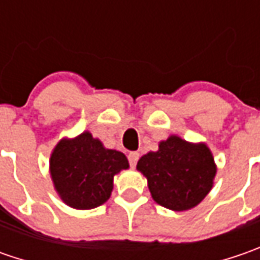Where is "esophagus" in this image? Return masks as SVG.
Returning a JSON list of instances; mask_svg holds the SVG:
<instances>
[{"mask_svg": "<svg viewBox=\"0 0 260 260\" xmlns=\"http://www.w3.org/2000/svg\"><path fill=\"white\" fill-rule=\"evenodd\" d=\"M127 157H128V164H130V166L135 168L136 164H137V160H139V153H137V152H130Z\"/></svg>", "mask_w": 260, "mask_h": 260, "instance_id": "obj_1", "label": "esophagus"}]
</instances>
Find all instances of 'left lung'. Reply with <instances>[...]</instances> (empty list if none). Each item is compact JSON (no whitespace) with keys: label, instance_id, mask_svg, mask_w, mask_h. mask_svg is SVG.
<instances>
[{"label":"left lung","instance_id":"1","mask_svg":"<svg viewBox=\"0 0 260 260\" xmlns=\"http://www.w3.org/2000/svg\"><path fill=\"white\" fill-rule=\"evenodd\" d=\"M137 169L147 178L156 203L174 211L200 204L210 192L215 176L210 149L188 143L178 136L160 142L157 152L142 156Z\"/></svg>","mask_w":260,"mask_h":260}]
</instances>
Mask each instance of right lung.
<instances>
[{
	"label": "right lung",
	"mask_w": 260,
	"mask_h": 260,
	"mask_svg": "<svg viewBox=\"0 0 260 260\" xmlns=\"http://www.w3.org/2000/svg\"><path fill=\"white\" fill-rule=\"evenodd\" d=\"M128 168L121 152L105 149L91 133L60 140L50 156L56 191L69 207L91 210L104 204L113 191L114 175Z\"/></svg>",
	"instance_id": "obj_1"
}]
</instances>
